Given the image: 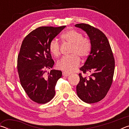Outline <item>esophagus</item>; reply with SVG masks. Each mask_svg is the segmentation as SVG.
<instances>
[{"label":"esophagus","instance_id":"1","mask_svg":"<svg viewBox=\"0 0 129 129\" xmlns=\"http://www.w3.org/2000/svg\"><path fill=\"white\" fill-rule=\"evenodd\" d=\"M70 75H71V73L65 72H62V76H66V77H67V76H69Z\"/></svg>","mask_w":129,"mask_h":129}]
</instances>
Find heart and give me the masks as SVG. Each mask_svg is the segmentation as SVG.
<instances>
[{
    "mask_svg": "<svg viewBox=\"0 0 129 129\" xmlns=\"http://www.w3.org/2000/svg\"><path fill=\"white\" fill-rule=\"evenodd\" d=\"M62 40L72 44L71 53L72 54L65 56L57 63V67L66 72H72L76 71L80 64V58H85L89 55L91 50V43L89 39L84 38L82 35L77 30H67L61 35ZM49 50L53 55L57 57L60 54V45L57 41L52 40L49 44Z\"/></svg>",
    "mask_w": 129,
    "mask_h": 129,
    "instance_id": "heart-1",
    "label": "heart"
}]
</instances>
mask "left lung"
<instances>
[{
	"instance_id": "left-lung-1",
	"label": "left lung",
	"mask_w": 129,
	"mask_h": 129,
	"mask_svg": "<svg viewBox=\"0 0 129 129\" xmlns=\"http://www.w3.org/2000/svg\"><path fill=\"white\" fill-rule=\"evenodd\" d=\"M75 27L88 35L91 50L85 62L80 68L84 73H91L88 77L80 73V82L76 87L78 97L88 104L95 103L105 97L112 85L115 61L110 44L103 32L84 23Z\"/></svg>"
}]
</instances>
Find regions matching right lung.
Here are the masks:
<instances>
[{"label":"right lung","instance_id":"obj_1","mask_svg":"<svg viewBox=\"0 0 129 129\" xmlns=\"http://www.w3.org/2000/svg\"><path fill=\"white\" fill-rule=\"evenodd\" d=\"M59 27H40L32 30L24 39L17 57V71L21 85L28 97L38 104L49 102L55 95L57 81L62 72L47 69L54 64L49 50L50 41L64 29Z\"/></svg>","mask_w":129,"mask_h":129}]
</instances>
